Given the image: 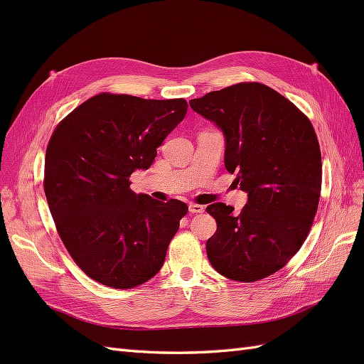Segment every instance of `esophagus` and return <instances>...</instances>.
Instances as JSON below:
<instances>
[{
  "instance_id": "34e87169",
  "label": "esophagus",
  "mask_w": 364,
  "mask_h": 364,
  "mask_svg": "<svg viewBox=\"0 0 364 364\" xmlns=\"http://www.w3.org/2000/svg\"><path fill=\"white\" fill-rule=\"evenodd\" d=\"M188 211H190L191 214H200V213H203V211H205V208H203L202 205L190 203V205H188Z\"/></svg>"
}]
</instances>
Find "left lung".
Segmentation results:
<instances>
[{"mask_svg": "<svg viewBox=\"0 0 364 364\" xmlns=\"http://www.w3.org/2000/svg\"><path fill=\"white\" fill-rule=\"evenodd\" d=\"M222 130L225 167L247 193L241 213L217 202L208 259L223 277L253 282L282 269L301 249L317 211L322 156L316 132L299 109L272 87L247 82L190 102Z\"/></svg>", "mask_w": 364, "mask_h": 364, "instance_id": "8db88e82", "label": "left lung"}]
</instances>
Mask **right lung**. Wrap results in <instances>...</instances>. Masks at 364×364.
Returning a JSON list of instances; mask_svg holds the SVG:
<instances>
[{
	"label": "right lung",
	"instance_id": "add662e5",
	"mask_svg": "<svg viewBox=\"0 0 364 364\" xmlns=\"http://www.w3.org/2000/svg\"><path fill=\"white\" fill-rule=\"evenodd\" d=\"M183 98L98 94L65 118L46 153L47 202L65 247L87 277L132 289L161 270L188 206L130 190L185 118Z\"/></svg>",
	"mask_w": 364,
	"mask_h": 364
}]
</instances>
